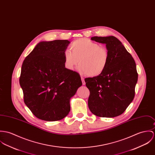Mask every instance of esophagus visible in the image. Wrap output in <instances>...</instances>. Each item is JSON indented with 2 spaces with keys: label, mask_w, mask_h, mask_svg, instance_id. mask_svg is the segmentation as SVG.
<instances>
[{
  "label": "esophagus",
  "mask_w": 155,
  "mask_h": 155,
  "mask_svg": "<svg viewBox=\"0 0 155 155\" xmlns=\"http://www.w3.org/2000/svg\"><path fill=\"white\" fill-rule=\"evenodd\" d=\"M81 79H82V84H83V85H85L86 83H85V82H84V79L82 77H81Z\"/></svg>",
  "instance_id": "obj_1"
}]
</instances>
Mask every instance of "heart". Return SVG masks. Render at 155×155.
Here are the masks:
<instances>
[{
    "mask_svg": "<svg viewBox=\"0 0 155 155\" xmlns=\"http://www.w3.org/2000/svg\"><path fill=\"white\" fill-rule=\"evenodd\" d=\"M71 51L64 53L65 68L71 71L79 63L78 70L82 75L98 77L106 69L110 56L108 50L88 38H79L71 44Z\"/></svg>",
    "mask_w": 155,
    "mask_h": 155,
    "instance_id": "obj_1",
    "label": "heart"
}]
</instances>
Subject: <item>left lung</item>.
Returning <instances> with one entry per match:
<instances>
[{"instance_id": "8db88e82", "label": "left lung", "mask_w": 155, "mask_h": 155, "mask_svg": "<svg viewBox=\"0 0 155 155\" xmlns=\"http://www.w3.org/2000/svg\"><path fill=\"white\" fill-rule=\"evenodd\" d=\"M91 40L106 45L110 60L101 75L84 79L90 91L88 107L98 117H115L124 113L134 99L138 79L136 64L116 37H93Z\"/></svg>"}]
</instances>
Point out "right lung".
Here are the masks:
<instances>
[{
    "label": "right lung",
    "instance_id": "obj_1",
    "mask_svg": "<svg viewBox=\"0 0 155 155\" xmlns=\"http://www.w3.org/2000/svg\"><path fill=\"white\" fill-rule=\"evenodd\" d=\"M70 42H39L22 63L19 84L24 102L40 120L54 121L66 117L70 99L82 84L79 74L64 64V53Z\"/></svg>",
    "mask_w": 155,
    "mask_h": 155
}]
</instances>
